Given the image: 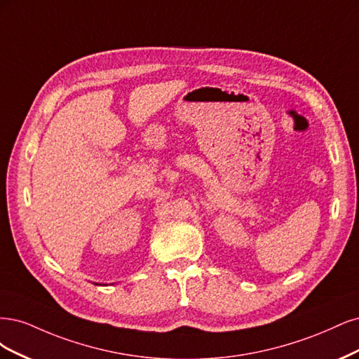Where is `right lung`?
Wrapping results in <instances>:
<instances>
[{"label": "right lung", "mask_w": 359, "mask_h": 359, "mask_svg": "<svg viewBox=\"0 0 359 359\" xmlns=\"http://www.w3.org/2000/svg\"><path fill=\"white\" fill-rule=\"evenodd\" d=\"M95 285H98V283H95Z\"/></svg>", "instance_id": "obj_1"}]
</instances>
